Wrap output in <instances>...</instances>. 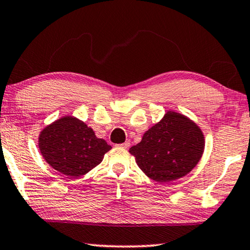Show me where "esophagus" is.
I'll use <instances>...</instances> for the list:
<instances>
[{"instance_id":"esophagus-1","label":"esophagus","mask_w":250,"mask_h":250,"mask_svg":"<svg viewBox=\"0 0 250 250\" xmlns=\"http://www.w3.org/2000/svg\"><path fill=\"white\" fill-rule=\"evenodd\" d=\"M121 147H124V149H129L130 146V143L129 142H125V143H121V145H119Z\"/></svg>"}]
</instances>
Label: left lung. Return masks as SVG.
Returning <instances> with one entry per match:
<instances>
[{"label": "left lung", "mask_w": 250, "mask_h": 250, "mask_svg": "<svg viewBox=\"0 0 250 250\" xmlns=\"http://www.w3.org/2000/svg\"><path fill=\"white\" fill-rule=\"evenodd\" d=\"M204 149L205 138L200 126L182 113L168 110L129 152L147 177L168 183L188 174L200 162Z\"/></svg>", "instance_id": "1"}]
</instances>
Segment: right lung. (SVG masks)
<instances>
[{
  "label": "right lung",
  "mask_w": 250,
  "mask_h": 250,
  "mask_svg": "<svg viewBox=\"0 0 250 250\" xmlns=\"http://www.w3.org/2000/svg\"><path fill=\"white\" fill-rule=\"evenodd\" d=\"M39 149L50 167L75 179L100 164L111 146L83 121L64 116L41 131Z\"/></svg>",
  "instance_id": "add662e5"
}]
</instances>
